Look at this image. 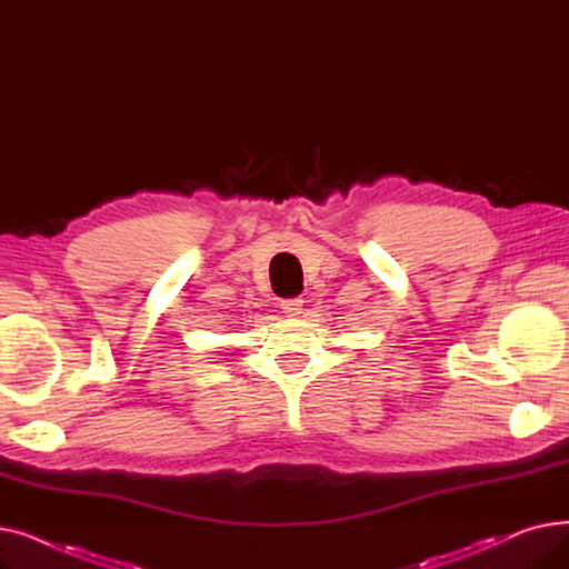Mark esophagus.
<instances>
[{
  "instance_id": "obj_1",
  "label": "esophagus",
  "mask_w": 569,
  "mask_h": 569,
  "mask_svg": "<svg viewBox=\"0 0 569 569\" xmlns=\"http://www.w3.org/2000/svg\"><path fill=\"white\" fill-rule=\"evenodd\" d=\"M302 307H305V300H300V297H292V300L281 302L283 313H286V316H290V318H297V316H300V313H302Z\"/></svg>"
}]
</instances>
